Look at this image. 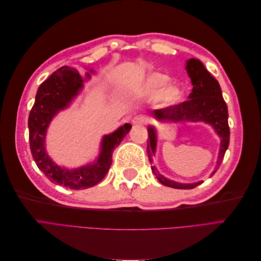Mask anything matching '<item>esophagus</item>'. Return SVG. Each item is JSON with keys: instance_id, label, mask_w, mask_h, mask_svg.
<instances>
[{"instance_id": "34e87169", "label": "esophagus", "mask_w": 261, "mask_h": 261, "mask_svg": "<svg viewBox=\"0 0 261 261\" xmlns=\"http://www.w3.org/2000/svg\"><path fill=\"white\" fill-rule=\"evenodd\" d=\"M147 122V117L144 115H136L132 118V123L134 125H138V124H145Z\"/></svg>"}]
</instances>
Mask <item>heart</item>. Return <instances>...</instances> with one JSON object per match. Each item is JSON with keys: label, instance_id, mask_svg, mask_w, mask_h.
I'll return each instance as SVG.
<instances>
[{"label": "heart", "instance_id": "obj_1", "mask_svg": "<svg viewBox=\"0 0 261 261\" xmlns=\"http://www.w3.org/2000/svg\"><path fill=\"white\" fill-rule=\"evenodd\" d=\"M168 81L169 77L167 75H163L161 73H153L147 78L145 83V89L151 96H158V100L163 106H175L183 99V91L179 89L178 86L174 84H169L164 87L163 86L167 84Z\"/></svg>", "mask_w": 261, "mask_h": 261}]
</instances>
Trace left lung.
Here are the masks:
<instances>
[{
  "label": "left lung",
  "mask_w": 261,
  "mask_h": 261,
  "mask_svg": "<svg viewBox=\"0 0 261 261\" xmlns=\"http://www.w3.org/2000/svg\"><path fill=\"white\" fill-rule=\"evenodd\" d=\"M186 70L193 84V90L189 93L188 100L181 103L168 107L165 109L154 110L152 115L160 122L181 123V122H203L211 125L213 129L221 138L220 151L216 170L222 163L225 151L230 143V127L227 122V106L222 97L220 85L215 77L203 66L202 63L197 59H189L186 61ZM147 152L150 163H152L156 150V130L153 126L148 127ZM152 173L161 184L177 189H192L200 185L202 181H196L192 184H183L171 180L163 176L156 170L154 165L151 167Z\"/></svg>",
  "instance_id": "obj_1"
}]
</instances>
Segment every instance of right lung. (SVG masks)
<instances>
[{
	"label": "right lung",
	"mask_w": 261,
	"mask_h": 261,
	"mask_svg": "<svg viewBox=\"0 0 261 261\" xmlns=\"http://www.w3.org/2000/svg\"><path fill=\"white\" fill-rule=\"evenodd\" d=\"M86 77L90 78V74L87 73ZM83 87L84 78L76 69L68 66L59 68L38 88L28 118L29 145L37 167L53 183L70 189L89 188L103 179L111 167L114 149L132 128V125L126 123L112 134L105 135L98 159L93 163L69 170L53 162L45 150L46 129L53 117L69 107Z\"/></svg>",
	"instance_id": "right-lung-1"
}]
</instances>
